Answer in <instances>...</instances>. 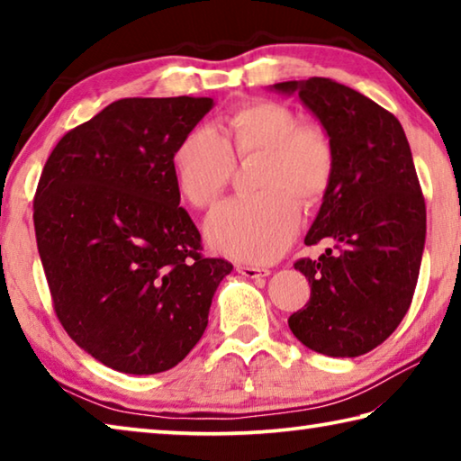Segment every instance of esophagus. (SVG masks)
Here are the masks:
<instances>
[{"instance_id":"obj_1","label":"esophagus","mask_w":461,"mask_h":461,"mask_svg":"<svg viewBox=\"0 0 461 461\" xmlns=\"http://www.w3.org/2000/svg\"><path fill=\"white\" fill-rule=\"evenodd\" d=\"M236 270L240 272L241 276H246V278H262V276H268L270 275V270H267V268L248 267V264H238Z\"/></svg>"}]
</instances>
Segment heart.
I'll return each instance as SVG.
<instances>
[{
    "instance_id": "1",
    "label": "heart",
    "mask_w": 461,
    "mask_h": 461,
    "mask_svg": "<svg viewBox=\"0 0 461 461\" xmlns=\"http://www.w3.org/2000/svg\"><path fill=\"white\" fill-rule=\"evenodd\" d=\"M262 154L252 197L225 201L207 221V240L217 252L241 262H270L291 244L301 205L321 203L335 176V146L323 126L303 122L293 107L258 99L238 107L230 134L212 123L186 131L173 152V178L194 209L220 199L238 158Z\"/></svg>"
}]
</instances>
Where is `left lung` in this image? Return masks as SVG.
I'll list each match as a JSON object with an SVG mask.
<instances>
[{
    "label": "left lung",
    "mask_w": 461,
    "mask_h": 461,
    "mask_svg": "<svg viewBox=\"0 0 461 461\" xmlns=\"http://www.w3.org/2000/svg\"><path fill=\"white\" fill-rule=\"evenodd\" d=\"M275 89L299 93L335 146L333 183L305 238L307 246L333 240L335 248L294 262L311 296L288 327L313 352L362 356L399 327L419 278L427 212L407 136L384 107L331 79Z\"/></svg>",
    "instance_id": "obj_1"
}]
</instances>
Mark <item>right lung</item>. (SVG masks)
<instances>
[{"instance_id":"add662e5","label":"right lung","mask_w":461,"mask_h":461,"mask_svg":"<svg viewBox=\"0 0 461 461\" xmlns=\"http://www.w3.org/2000/svg\"><path fill=\"white\" fill-rule=\"evenodd\" d=\"M212 97H128L68 130L34 194L52 307L77 346L126 374L170 370L207 327L231 262L207 258L173 152Z\"/></svg>"}]
</instances>
